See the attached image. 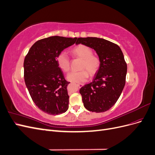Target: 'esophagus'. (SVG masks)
Returning a JSON list of instances; mask_svg holds the SVG:
<instances>
[{
  "label": "esophagus",
  "mask_w": 155,
  "mask_h": 155,
  "mask_svg": "<svg viewBox=\"0 0 155 155\" xmlns=\"http://www.w3.org/2000/svg\"><path fill=\"white\" fill-rule=\"evenodd\" d=\"M83 85V84H82V83H78V86L79 88H81Z\"/></svg>",
  "instance_id": "1"
}]
</instances>
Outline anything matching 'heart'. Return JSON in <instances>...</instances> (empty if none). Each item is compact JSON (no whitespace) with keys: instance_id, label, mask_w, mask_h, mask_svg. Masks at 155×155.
Wrapping results in <instances>:
<instances>
[{"instance_id":"heart-1","label":"heart","mask_w":155,"mask_h":155,"mask_svg":"<svg viewBox=\"0 0 155 155\" xmlns=\"http://www.w3.org/2000/svg\"><path fill=\"white\" fill-rule=\"evenodd\" d=\"M72 53L82 59L81 68H85L91 76L96 73L100 67V59L97 56L92 55V50L91 48L86 45H80L72 50ZM56 59L59 67L63 71L68 72L70 69V59L67 54L65 51H61L58 55ZM86 71L82 69L79 71L70 72L67 74V79L70 81L75 83L85 81L88 76Z\"/></svg>"}]
</instances>
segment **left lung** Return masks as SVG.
Returning <instances> with one entry per match:
<instances>
[{
    "mask_svg": "<svg viewBox=\"0 0 155 155\" xmlns=\"http://www.w3.org/2000/svg\"><path fill=\"white\" fill-rule=\"evenodd\" d=\"M76 44L94 50L100 62L92 81L79 90L84 107L96 112L109 110L118 100L125 84L127 68L122 51L117 45L97 37H79Z\"/></svg>",
    "mask_w": 155,
    "mask_h": 155,
    "instance_id": "1",
    "label": "left lung"
}]
</instances>
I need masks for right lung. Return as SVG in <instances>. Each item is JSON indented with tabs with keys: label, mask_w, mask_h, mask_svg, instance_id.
<instances>
[{
	"label": "right lung",
	"mask_w": 155,
	"mask_h": 155,
	"mask_svg": "<svg viewBox=\"0 0 155 155\" xmlns=\"http://www.w3.org/2000/svg\"><path fill=\"white\" fill-rule=\"evenodd\" d=\"M77 39L52 36L39 40L25 59L26 86L35 104L46 114L58 115L68 109L70 82L64 79L56 58Z\"/></svg>",
	"instance_id": "right-lung-1"
}]
</instances>
